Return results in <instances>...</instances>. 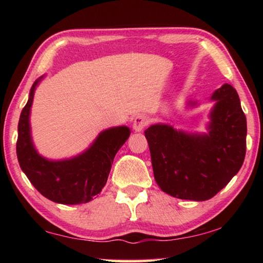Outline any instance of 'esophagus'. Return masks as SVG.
<instances>
[{"mask_svg":"<svg viewBox=\"0 0 263 263\" xmlns=\"http://www.w3.org/2000/svg\"><path fill=\"white\" fill-rule=\"evenodd\" d=\"M148 118L146 117L145 115H138L136 116L135 119H133V128H135L137 132H140L148 125Z\"/></svg>","mask_w":263,"mask_h":263,"instance_id":"obj_1","label":"esophagus"}]
</instances>
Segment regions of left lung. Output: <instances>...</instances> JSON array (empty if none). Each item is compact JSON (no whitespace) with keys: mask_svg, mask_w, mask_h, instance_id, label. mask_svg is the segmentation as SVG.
Returning a JSON list of instances; mask_svg holds the SVG:
<instances>
[{"mask_svg":"<svg viewBox=\"0 0 263 263\" xmlns=\"http://www.w3.org/2000/svg\"><path fill=\"white\" fill-rule=\"evenodd\" d=\"M209 135L177 132L157 124L145 130L154 179L164 193L190 201H206L232 180L246 155V116L239 95L225 83L211 97Z\"/></svg>","mask_w":263,"mask_h":263,"instance_id":"8db88e82","label":"left lung"}]
</instances>
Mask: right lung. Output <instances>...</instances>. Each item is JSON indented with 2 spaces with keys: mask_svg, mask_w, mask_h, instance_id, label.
I'll list each match as a JSON object with an SVG mask.
<instances>
[{
  "mask_svg": "<svg viewBox=\"0 0 263 263\" xmlns=\"http://www.w3.org/2000/svg\"><path fill=\"white\" fill-rule=\"evenodd\" d=\"M37 80L30 90L28 103L22 110L17 138V158L22 171L43 196L60 204H81L91 201L108 181L114 158L130 136L126 126L102 132L94 145L79 157L64 161H48L35 152L30 137L29 115Z\"/></svg>",
  "mask_w": 263,
  "mask_h": 263,
  "instance_id": "1",
  "label": "right lung"
}]
</instances>
